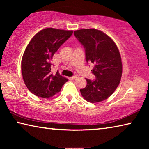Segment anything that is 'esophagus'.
<instances>
[{
    "label": "esophagus",
    "instance_id": "34e87169",
    "mask_svg": "<svg viewBox=\"0 0 149 149\" xmlns=\"http://www.w3.org/2000/svg\"><path fill=\"white\" fill-rule=\"evenodd\" d=\"M77 78V75H76V74L74 75V76L72 77V79H76Z\"/></svg>",
    "mask_w": 149,
    "mask_h": 149
}]
</instances>
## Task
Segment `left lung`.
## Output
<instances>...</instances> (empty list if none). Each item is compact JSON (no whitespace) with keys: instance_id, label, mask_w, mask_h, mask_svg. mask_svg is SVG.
Wrapping results in <instances>:
<instances>
[{"instance_id":"8db88e82","label":"left lung","mask_w":149,"mask_h":149,"mask_svg":"<svg viewBox=\"0 0 149 149\" xmlns=\"http://www.w3.org/2000/svg\"><path fill=\"white\" fill-rule=\"evenodd\" d=\"M74 35L84 46L87 62L95 64L92 73L96 79H85L87 86L80 89L87 101L95 103L107 99L119 85L122 75L121 56L114 41L96 29H81Z\"/></svg>"}]
</instances>
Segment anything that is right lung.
<instances>
[{"instance_id":"1","label":"right lung","mask_w":149,"mask_h":149,"mask_svg":"<svg viewBox=\"0 0 149 149\" xmlns=\"http://www.w3.org/2000/svg\"><path fill=\"white\" fill-rule=\"evenodd\" d=\"M72 33V30L50 27L41 30L31 39L22 56L21 66L24 81L33 94L49 99L60 92L68 81L58 72L52 74L50 60Z\"/></svg>"}]
</instances>
